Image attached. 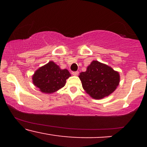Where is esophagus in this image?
Listing matches in <instances>:
<instances>
[{
	"label": "esophagus",
	"mask_w": 147,
	"mask_h": 147,
	"mask_svg": "<svg viewBox=\"0 0 147 147\" xmlns=\"http://www.w3.org/2000/svg\"><path fill=\"white\" fill-rule=\"evenodd\" d=\"M72 74L74 76H77L79 75V72L78 71H75V72H72Z\"/></svg>",
	"instance_id": "1"
}]
</instances>
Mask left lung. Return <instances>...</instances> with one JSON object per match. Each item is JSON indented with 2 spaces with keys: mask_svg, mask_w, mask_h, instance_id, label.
<instances>
[{
  "mask_svg": "<svg viewBox=\"0 0 147 147\" xmlns=\"http://www.w3.org/2000/svg\"><path fill=\"white\" fill-rule=\"evenodd\" d=\"M79 77L84 90L95 99L110 95L120 82L119 72L98 61H92L87 67L86 71L81 72Z\"/></svg>",
  "mask_w": 147,
  "mask_h": 147,
  "instance_id": "1",
  "label": "left lung"
}]
</instances>
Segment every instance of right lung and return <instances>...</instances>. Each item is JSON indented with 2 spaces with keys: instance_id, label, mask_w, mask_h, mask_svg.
Returning a JSON list of instances; mask_svg holds the SVG:
<instances>
[{
  "instance_id": "add662e5",
  "label": "right lung",
  "mask_w": 147,
  "mask_h": 147,
  "mask_svg": "<svg viewBox=\"0 0 147 147\" xmlns=\"http://www.w3.org/2000/svg\"><path fill=\"white\" fill-rule=\"evenodd\" d=\"M71 76L67 69H61L52 61L40 67L32 75L33 84L41 92L51 94L62 88Z\"/></svg>"
}]
</instances>
